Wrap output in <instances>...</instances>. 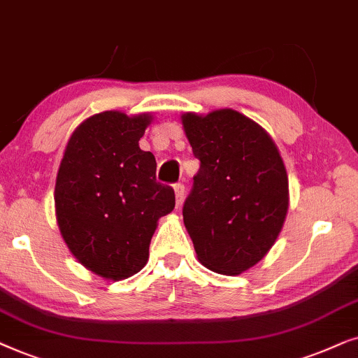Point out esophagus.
<instances>
[{
    "mask_svg": "<svg viewBox=\"0 0 358 358\" xmlns=\"http://www.w3.org/2000/svg\"><path fill=\"white\" fill-rule=\"evenodd\" d=\"M173 189H175V196H176V208H180V206H182L183 198H185V185L183 183H176Z\"/></svg>",
    "mask_w": 358,
    "mask_h": 358,
    "instance_id": "34e87169",
    "label": "esophagus"
}]
</instances>
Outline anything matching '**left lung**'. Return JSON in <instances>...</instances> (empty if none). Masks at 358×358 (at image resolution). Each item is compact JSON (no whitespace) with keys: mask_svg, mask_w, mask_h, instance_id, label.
<instances>
[{"mask_svg":"<svg viewBox=\"0 0 358 358\" xmlns=\"http://www.w3.org/2000/svg\"><path fill=\"white\" fill-rule=\"evenodd\" d=\"M183 129L201 162L183 222L206 268L239 275L264 259L288 213V175L260 124L234 109L185 113Z\"/></svg>","mask_w":358,"mask_h":358,"instance_id":"8db88e82","label":"left lung"}]
</instances>
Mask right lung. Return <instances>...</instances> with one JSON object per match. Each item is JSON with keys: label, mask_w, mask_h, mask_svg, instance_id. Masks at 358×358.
Listing matches in <instances>:
<instances>
[{"label": "right lung", "mask_w": 358, "mask_h": 358, "mask_svg": "<svg viewBox=\"0 0 358 358\" xmlns=\"http://www.w3.org/2000/svg\"><path fill=\"white\" fill-rule=\"evenodd\" d=\"M149 113L93 114L66 142L55 182V216L76 260L106 280L144 268L157 222L173 211V188L155 180L152 152L139 141Z\"/></svg>", "instance_id": "add662e5"}]
</instances>
